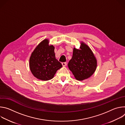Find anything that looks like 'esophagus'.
Listing matches in <instances>:
<instances>
[{
	"mask_svg": "<svg viewBox=\"0 0 125 125\" xmlns=\"http://www.w3.org/2000/svg\"><path fill=\"white\" fill-rule=\"evenodd\" d=\"M62 64L63 66H66L67 65V63L66 62H62Z\"/></svg>",
	"mask_w": 125,
	"mask_h": 125,
	"instance_id": "esophagus-1",
	"label": "esophagus"
}]
</instances>
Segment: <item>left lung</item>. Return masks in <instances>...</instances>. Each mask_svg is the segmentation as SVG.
<instances>
[{"mask_svg":"<svg viewBox=\"0 0 125 125\" xmlns=\"http://www.w3.org/2000/svg\"><path fill=\"white\" fill-rule=\"evenodd\" d=\"M80 49H73V56L68 66L75 78L83 81L90 77L94 72L97 66L96 60L89 47L81 43Z\"/></svg>","mask_w":125,"mask_h":125,"instance_id":"obj_1","label":"left lung"}]
</instances>
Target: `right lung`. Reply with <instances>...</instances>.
<instances>
[{
    "label": "right lung",
    "instance_id": "right-lung-1",
    "mask_svg": "<svg viewBox=\"0 0 125 125\" xmlns=\"http://www.w3.org/2000/svg\"><path fill=\"white\" fill-rule=\"evenodd\" d=\"M44 40L35 48L30 59V68L33 76L38 79L47 81L52 79L56 71L62 67L55 58L54 47L49 46Z\"/></svg>",
    "mask_w": 125,
    "mask_h": 125
}]
</instances>
